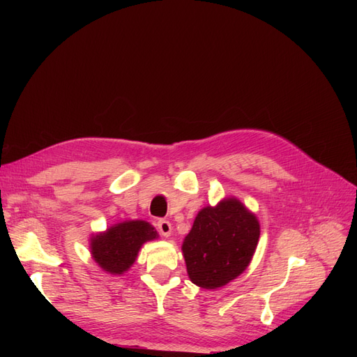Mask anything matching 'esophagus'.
I'll return each instance as SVG.
<instances>
[{"label":"esophagus","mask_w":357,"mask_h":357,"mask_svg":"<svg viewBox=\"0 0 357 357\" xmlns=\"http://www.w3.org/2000/svg\"><path fill=\"white\" fill-rule=\"evenodd\" d=\"M158 229L164 236H169L171 231H172V226H171V223L168 220L160 219V220H158Z\"/></svg>","instance_id":"esophagus-1"}]
</instances>
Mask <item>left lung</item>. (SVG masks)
Segmentation results:
<instances>
[{
  "mask_svg": "<svg viewBox=\"0 0 357 357\" xmlns=\"http://www.w3.org/2000/svg\"><path fill=\"white\" fill-rule=\"evenodd\" d=\"M259 234L256 215L240 201L202 208L181 247L190 282L215 289L238 277L252 261Z\"/></svg>",
  "mask_w": 357,
  "mask_h": 357,
  "instance_id": "left-lung-1",
  "label": "left lung"
}]
</instances>
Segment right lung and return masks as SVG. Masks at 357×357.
Listing matches in <instances>:
<instances>
[{
  "label": "right lung",
  "instance_id": "add662e5",
  "mask_svg": "<svg viewBox=\"0 0 357 357\" xmlns=\"http://www.w3.org/2000/svg\"><path fill=\"white\" fill-rule=\"evenodd\" d=\"M158 232L144 220H129L119 223L104 234L91 240V250L95 262L110 274H123L131 266L139 247L153 240Z\"/></svg>",
  "mask_w": 357,
  "mask_h": 357
}]
</instances>
